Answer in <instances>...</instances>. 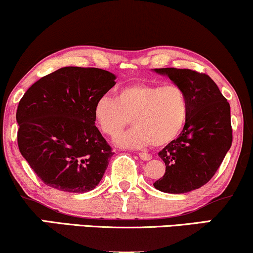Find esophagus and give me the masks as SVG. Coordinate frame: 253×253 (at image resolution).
Listing matches in <instances>:
<instances>
[{
  "label": "esophagus",
  "mask_w": 253,
  "mask_h": 253,
  "mask_svg": "<svg viewBox=\"0 0 253 253\" xmlns=\"http://www.w3.org/2000/svg\"><path fill=\"white\" fill-rule=\"evenodd\" d=\"M139 157H140V159H142V160H145V161H148V160H151V159H152V156H151V154L145 153V152H140V153H139Z\"/></svg>",
  "instance_id": "1"
}]
</instances>
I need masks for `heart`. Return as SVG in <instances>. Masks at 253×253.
<instances>
[{
    "label": "heart",
    "instance_id": "b5f03b06",
    "mask_svg": "<svg viewBox=\"0 0 253 253\" xmlns=\"http://www.w3.org/2000/svg\"><path fill=\"white\" fill-rule=\"evenodd\" d=\"M188 117V100L181 87L134 82L103 95L94 105V120L103 134L115 138L128 126L134 128L115 140L119 146L145 148L165 146L180 135Z\"/></svg>",
    "mask_w": 253,
    "mask_h": 253
}]
</instances>
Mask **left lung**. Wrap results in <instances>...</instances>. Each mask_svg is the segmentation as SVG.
Returning <instances> with one entry per match:
<instances>
[{
  "label": "left lung",
  "mask_w": 253,
  "mask_h": 253,
  "mask_svg": "<svg viewBox=\"0 0 253 253\" xmlns=\"http://www.w3.org/2000/svg\"><path fill=\"white\" fill-rule=\"evenodd\" d=\"M154 72L166 75L184 89L188 117L180 135L159 152L166 171L153 185L165 193L191 192L211 180L230 150V103L209 75L178 68Z\"/></svg>",
  "instance_id": "left-lung-1"
}]
</instances>
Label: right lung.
Returning a JSON list of instances; mask_svg holds the SVG:
<instances>
[{"label":"right lung","mask_w":253,"mask_h":253,"mask_svg":"<svg viewBox=\"0 0 253 253\" xmlns=\"http://www.w3.org/2000/svg\"><path fill=\"white\" fill-rule=\"evenodd\" d=\"M99 68L63 67L36 81L16 111L21 154L47 186L92 191L113 156L94 120V105L115 84Z\"/></svg>","instance_id":"add662e5"}]
</instances>
